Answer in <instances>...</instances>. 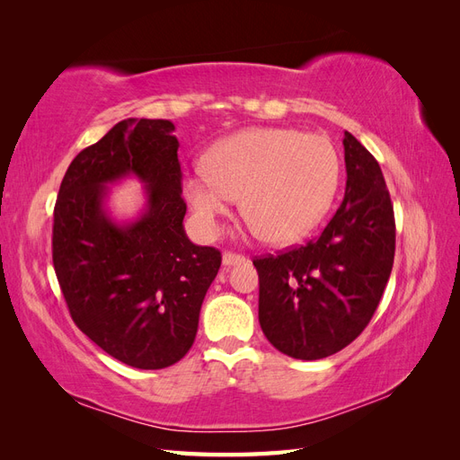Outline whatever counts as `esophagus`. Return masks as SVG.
<instances>
[{
	"instance_id": "esophagus-1",
	"label": "esophagus",
	"mask_w": 460,
	"mask_h": 460,
	"mask_svg": "<svg viewBox=\"0 0 460 460\" xmlns=\"http://www.w3.org/2000/svg\"><path fill=\"white\" fill-rule=\"evenodd\" d=\"M242 262H245L243 255L232 253V252L222 253V264H225V267H234V264H242Z\"/></svg>"
}]
</instances>
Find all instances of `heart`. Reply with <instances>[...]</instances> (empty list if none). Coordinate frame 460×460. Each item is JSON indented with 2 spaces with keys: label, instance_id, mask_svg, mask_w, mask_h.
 <instances>
[{
  "label": "heart",
  "instance_id": "b5f03b06",
  "mask_svg": "<svg viewBox=\"0 0 460 460\" xmlns=\"http://www.w3.org/2000/svg\"><path fill=\"white\" fill-rule=\"evenodd\" d=\"M338 149L320 134L252 128L218 142L182 182L203 234L242 196V213L269 243L288 245L324 218L340 186Z\"/></svg>",
  "mask_w": 460,
  "mask_h": 460
}]
</instances>
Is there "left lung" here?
I'll return each mask as SVG.
<instances>
[{
    "label": "left lung",
    "mask_w": 460,
    "mask_h": 460,
    "mask_svg": "<svg viewBox=\"0 0 460 460\" xmlns=\"http://www.w3.org/2000/svg\"><path fill=\"white\" fill-rule=\"evenodd\" d=\"M345 196L316 240L253 261L259 323L288 357L324 358L367 328L395 255V218L378 161L349 132L343 136Z\"/></svg>",
    "instance_id": "1"
}]
</instances>
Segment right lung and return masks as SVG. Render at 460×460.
<instances>
[{"mask_svg":"<svg viewBox=\"0 0 460 460\" xmlns=\"http://www.w3.org/2000/svg\"><path fill=\"white\" fill-rule=\"evenodd\" d=\"M174 124L127 119L68 166L53 211V267L75 324L120 363L157 370L193 345L201 303L220 252L184 230L182 171ZM134 175L146 207L117 223L104 201L109 183Z\"/></svg>","mask_w":460,"mask_h":460,"instance_id":"obj_1","label":"right lung"}]
</instances>
